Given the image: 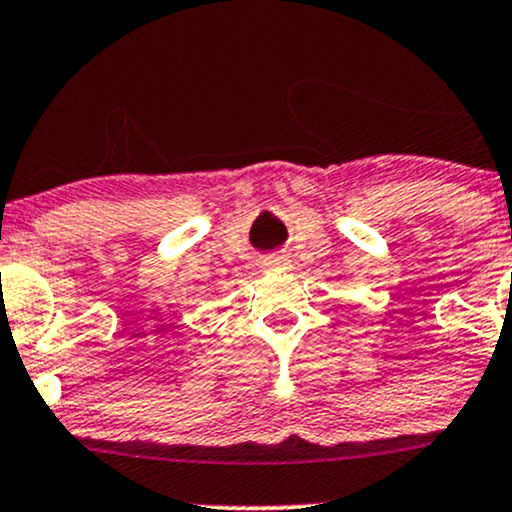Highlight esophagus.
I'll return each instance as SVG.
<instances>
[{
  "instance_id": "34e87169",
  "label": "esophagus",
  "mask_w": 512,
  "mask_h": 512,
  "mask_svg": "<svg viewBox=\"0 0 512 512\" xmlns=\"http://www.w3.org/2000/svg\"><path fill=\"white\" fill-rule=\"evenodd\" d=\"M265 267L267 269H282L284 267V260H282V257H267Z\"/></svg>"
}]
</instances>
